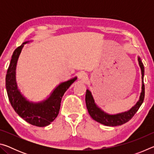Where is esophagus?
<instances>
[{
  "label": "esophagus",
  "mask_w": 154,
  "mask_h": 154,
  "mask_svg": "<svg viewBox=\"0 0 154 154\" xmlns=\"http://www.w3.org/2000/svg\"><path fill=\"white\" fill-rule=\"evenodd\" d=\"M78 78H79V79L81 81V82H84L85 81H86L88 79V75L85 72H80L79 75H78Z\"/></svg>",
  "instance_id": "esophagus-1"
}]
</instances>
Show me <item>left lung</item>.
<instances>
[{"mask_svg": "<svg viewBox=\"0 0 154 154\" xmlns=\"http://www.w3.org/2000/svg\"><path fill=\"white\" fill-rule=\"evenodd\" d=\"M138 62H139L142 75V90L139 100L131 109H130L127 111L117 114H109L104 111L103 109H101V108L96 105L94 99L92 95V93L89 90H87L86 94H85V103H86L88 113H89L90 116L92 117L93 119H94L98 123H100L107 126H120V125L128 122L134 116L137 111L139 110V107L142 105L143 100H144L145 97V85L144 82H143L145 69L139 56L138 57Z\"/></svg>", "mask_w": 154, "mask_h": 154, "instance_id": "left-lung-1", "label": "left lung"}]
</instances>
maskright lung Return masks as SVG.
<instances>
[{
    "instance_id": "right-lung-1",
    "label": "right lung",
    "mask_w": 154,
    "mask_h": 154,
    "mask_svg": "<svg viewBox=\"0 0 154 154\" xmlns=\"http://www.w3.org/2000/svg\"><path fill=\"white\" fill-rule=\"evenodd\" d=\"M27 41L15 49L6 75V89L10 103L15 111L28 123L38 127L47 126L55 119L59 113L60 103L66 91L77 80V77L62 82L56 87L45 100L34 103L27 100L17 87L16 66L20 54Z\"/></svg>"
}]
</instances>
